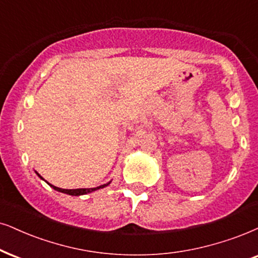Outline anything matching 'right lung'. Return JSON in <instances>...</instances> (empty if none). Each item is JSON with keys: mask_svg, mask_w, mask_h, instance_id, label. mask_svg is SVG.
<instances>
[{"mask_svg": "<svg viewBox=\"0 0 258 258\" xmlns=\"http://www.w3.org/2000/svg\"><path fill=\"white\" fill-rule=\"evenodd\" d=\"M37 175L39 176V177L41 178V180H44V178L41 177L40 175L38 174L37 172ZM110 183V181L108 182V183H105V184H101V185H99V187H96V188H80V189H61V188H58V187H56V185H53V184H50V187H52L54 189V190H57V191H60V193H64V194H69V195H73V197H80V195H84V194H88V193H93V191H95V190H97V189H101V188H105L106 185H108Z\"/></svg>", "mask_w": 258, "mask_h": 258, "instance_id": "obj_1", "label": "right lung"}]
</instances>
